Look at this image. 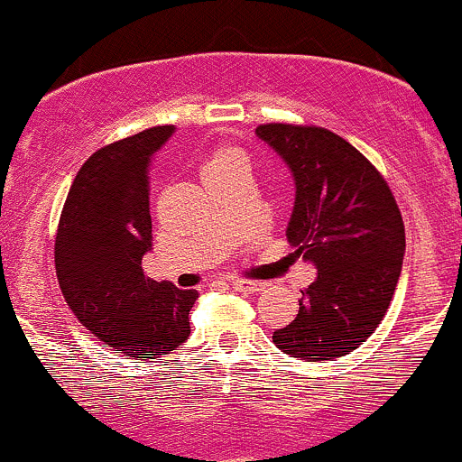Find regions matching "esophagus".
Here are the masks:
<instances>
[{
	"mask_svg": "<svg viewBox=\"0 0 462 462\" xmlns=\"http://www.w3.org/2000/svg\"><path fill=\"white\" fill-rule=\"evenodd\" d=\"M263 282H254V280H235L232 282V289L241 291V293H259L263 289Z\"/></svg>",
	"mask_w": 462,
	"mask_h": 462,
	"instance_id": "1",
	"label": "esophagus"
}]
</instances>
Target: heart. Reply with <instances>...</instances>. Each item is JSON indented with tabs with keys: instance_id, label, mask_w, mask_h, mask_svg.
Masks as SVG:
<instances>
[{
	"instance_id": "heart-1",
	"label": "heart",
	"mask_w": 462,
	"mask_h": 462,
	"mask_svg": "<svg viewBox=\"0 0 462 462\" xmlns=\"http://www.w3.org/2000/svg\"><path fill=\"white\" fill-rule=\"evenodd\" d=\"M244 167H245V158L241 151L232 149V146H221V149L212 151V153L205 158L203 167H200V176H203L205 182L218 180V178L227 176V173Z\"/></svg>"
}]
</instances>
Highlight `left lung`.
I'll return each mask as SVG.
<instances>
[{
  "label": "left lung",
  "mask_w": 462,
  "mask_h": 462,
  "mask_svg": "<svg viewBox=\"0 0 462 462\" xmlns=\"http://www.w3.org/2000/svg\"><path fill=\"white\" fill-rule=\"evenodd\" d=\"M254 135L295 185L286 239L316 280L273 343L300 361L350 355L386 316L404 262V221L388 182L343 137L316 126L266 124Z\"/></svg>",
  "instance_id": "left-lung-1"
}]
</instances>
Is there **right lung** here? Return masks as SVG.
<instances>
[{
	"label": "right lung",
	"instance_id": "1",
	"mask_svg": "<svg viewBox=\"0 0 462 462\" xmlns=\"http://www.w3.org/2000/svg\"><path fill=\"white\" fill-rule=\"evenodd\" d=\"M173 126L103 146L76 173L56 235V275L74 316L135 361L171 355L189 338L196 293L142 271L153 248L151 169Z\"/></svg>",
	"mask_w": 462,
	"mask_h": 462
}]
</instances>
